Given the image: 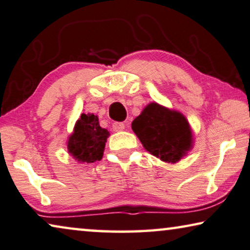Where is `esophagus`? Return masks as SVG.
<instances>
[{
	"label": "esophagus",
	"mask_w": 250,
	"mask_h": 250,
	"mask_svg": "<svg viewBox=\"0 0 250 250\" xmlns=\"http://www.w3.org/2000/svg\"><path fill=\"white\" fill-rule=\"evenodd\" d=\"M125 128V124L122 122H115L113 123V129L115 132H120V130H123Z\"/></svg>",
	"instance_id": "1"
}]
</instances>
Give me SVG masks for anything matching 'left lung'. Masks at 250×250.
<instances>
[{
  "label": "left lung",
  "mask_w": 250,
  "mask_h": 250,
  "mask_svg": "<svg viewBox=\"0 0 250 250\" xmlns=\"http://www.w3.org/2000/svg\"><path fill=\"white\" fill-rule=\"evenodd\" d=\"M132 129L146 151L164 162H178L192 146V134L186 117L156 103L145 107L133 121Z\"/></svg>",
  "instance_id": "1"
}]
</instances>
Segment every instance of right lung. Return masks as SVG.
<instances>
[{
    "instance_id": "add662e5",
    "label": "right lung",
    "mask_w": 250,
    "mask_h": 250,
    "mask_svg": "<svg viewBox=\"0 0 250 250\" xmlns=\"http://www.w3.org/2000/svg\"><path fill=\"white\" fill-rule=\"evenodd\" d=\"M108 136L109 132L99 126L96 115L82 114L75 126L74 134L69 137L68 151L80 162L94 163L103 157Z\"/></svg>"
}]
</instances>
